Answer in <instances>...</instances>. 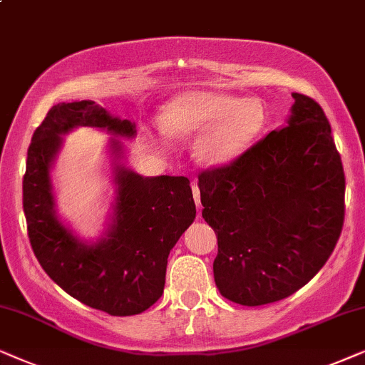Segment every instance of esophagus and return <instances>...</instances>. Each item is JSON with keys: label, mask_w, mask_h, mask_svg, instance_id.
<instances>
[{"label": "esophagus", "mask_w": 365, "mask_h": 365, "mask_svg": "<svg viewBox=\"0 0 365 365\" xmlns=\"http://www.w3.org/2000/svg\"><path fill=\"white\" fill-rule=\"evenodd\" d=\"M192 192H193V200H195L197 207L200 208V207H202V202H200V188H198L197 182L192 183Z\"/></svg>", "instance_id": "obj_1"}]
</instances>
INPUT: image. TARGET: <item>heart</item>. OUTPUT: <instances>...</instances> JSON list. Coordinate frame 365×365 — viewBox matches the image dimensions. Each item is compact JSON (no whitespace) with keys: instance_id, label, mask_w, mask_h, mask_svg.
Instances as JSON below:
<instances>
[{"instance_id":"b5f03b06","label":"heart","mask_w":365,"mask_h":365,"mask_svg":"<svg viewBox=\"0 0 365 365\" xmlns=\"http://www.w3.org/2000/svg\"><path fill=\"white\" fill-rule=\"evenodd\" d=\"M269 113L259 98H240L220 90L180 93L165 106L162 135L190 138L195 157L208 168L235 163L265 132Z\"/></svg>"}]
</instances>
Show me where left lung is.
<instances>
[{
	"label": "left lung",
	"mask_w": 365,
	"mask_h": 365,
	"mask_svg": "<svg viewBox=\"0 0 365 365\" xmlns=\"http://www.w3.org/2000/svg\"><path fill=\"white\" fill-rule=\"evenodd\" d=\"M292 96L287 125L235 163L198 177L202 217L218 242L215 285L247 307L304 287L344 225L346 178L327 116L309 96Z\"/></svg>",
	"instance_id": "8db88e82"
}]
</instances>
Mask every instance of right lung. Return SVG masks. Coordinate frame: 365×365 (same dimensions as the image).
Wrapping results in <instances>:
<instances>
[{"mask_svg": "<svg viewBox=\"0 0 365 365\" xmlns=\"http://www.w3.org/2000/svg\"><path fill=\"white\" fill-rule=\"evenodd\" d=\"M80 125L110 135L114 202L103 236L86 241L61 220L51 170L62 137ZM137 135L133 121L91 100L51 106L33 133L23 178L28 237L43 270L88 307L110 315H137L162 297L170 250L195 220L190 180L143 177L126 165L120 138Z\"/></svg>", "mask_w": 365, "mask_h": 365, "instance_id": "obj_1", "label": "right lung"}]
</instances>
